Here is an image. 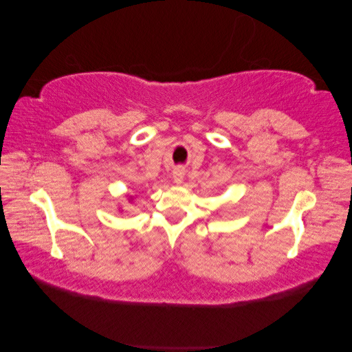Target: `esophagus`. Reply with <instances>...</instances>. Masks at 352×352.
Here are the masks:
<instances>
[{
    "label": "esophagus",
    "instance_id": "esophagus-1",
    "mask_svg": "<svg viewBox=\"0 0 352 352\" xmlns=\"http://www.w3.org/2000/svg\"><path fill=\"white\" fill-rule=\"evenodd\" d=\"M184 175H186V169L178 166L174 169V172H172V178H174V182L177 184H182L184 182Z\"/></svg>",
    "mask_w": 352,
    "mask_h": 352
}]
</instances>
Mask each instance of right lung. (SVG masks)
I'll return each mask as SVG.
<instances>
[{
  "label": "right lung",
  "instance_id": "add662e5",
  "mask_svg": "<svg viewBox=\"0 0 352 352\" xmlns=\"http://www.w3.org/2000/svg\"><path fill=\"white\" fill-rule=\"evenodd\" d=\"M125 197H126V199H129V201H130V203H133V201H134V198H136V197H134V195H130V193H126V195H125ZM121 208H122V207H119V210H121Z\"/></svg>",
  "mask_w": 352,
  "mask_h": 352
}]
</instances>
